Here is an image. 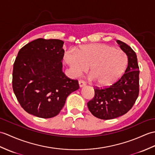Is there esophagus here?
<instances>
[{
  "mask_svg": "<svg viewBox=\"0 0 155 155\" xmlns=\"http://www.w3.org/2000/svg\"><path fill=\"white\" fill-rule=\"evenodd\" d=\"M78 84H79V86H80V87H82V86H84L86 85L85 82L82 80H80L78 81Z\"/></svg>",
  "mask_w": 155,
  "mask_h": 155,
  "instance_id": "obj_1",
  "label": "esophagus"
}]
</instances>
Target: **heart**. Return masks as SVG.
Here are the masks:
<instances>
[{
    "instance_id": "heart-1",
    "label": "heart",
    "mask_w": 155,
    "mask_h": 155,
    "mask_svg": "<svg viewBox=\"0 0 155 155\" xmlns=\"http://www.w3.org/2000/svg\"><path fill=\"white\" fill-rule=\"evenodd\" d=\"M72 76L77 77L88 69L89 78L102 86L114 84L122 76L127 64V56L123 51L106 44L81 47L64 54Z\"/></svg>"
}]
</instances>
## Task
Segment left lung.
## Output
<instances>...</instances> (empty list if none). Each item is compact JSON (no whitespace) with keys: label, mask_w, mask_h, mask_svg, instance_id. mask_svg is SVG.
<instances>
[{"label":"left lung","mask_w":155,"mask_h":155,"mask_svg":"<svg viewBox=\"0 0 155 155\" xmlns=\"http://www.w3.org/2000/svg\"><path fill=\"white\" fill-rule=\"evenodd\" d=\"M117 43L128 57L125 73L108 87L96 88L94 97L87 103L93 116L101 120H111L125 114L139 96V70L136 53L125 43L120 40Z\"/></svg>","instance_id":"1"}]
</instances>
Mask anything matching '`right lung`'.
Masks as SVG:
<instances>
[{"instance_id":"obj_1","label":"right lung","mask_w":155,"mask_h":155,"mask_svg":"<svg viewBox=\"0 0 155 155\" xmlns=\"http://www.w3.org/2000/svg\"><path fill=\"white\" fill-rule=\"evenodd\" d=\"M60 39L39 38L21 48L14 61L12 88L28 114L41 118L56 116L67 96L79 88L77 80L62 71L64 51Z\"/></svg>"}]
</instances>
